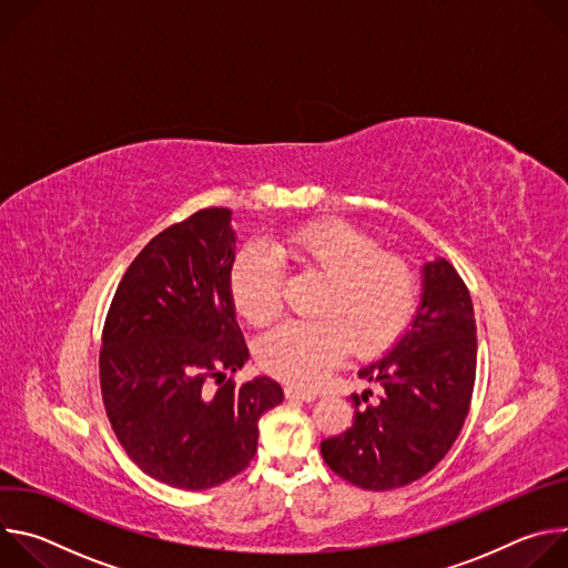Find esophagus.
<instances>
[{"label":"esophagus","mask_w":568,"mask_h":568,"mask_svg":"<svg viewBox=\"0 0 568 568\" xmlns=\"http://www.w3.org/2000/svg\"><path fill=\"white\" fill-rule=\"evenodd\" d=\"M285 397L287 399H298V402H312V399H316V393L314 390H303V388H296V386H285Z\"/></svg>","instance_id":"obj_1"}]
</instances>
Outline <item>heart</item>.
Instances as JSON below:
<instances>
[{
    "instance_id": "obj_1",
    "label": "heart",
    "mask_w": 568,
    "mask_h": 568,
    "mask_svg": "<svg viewBox=\"0 0 568 568\" xmlns=\"http://www.w3.org/2000/svg\"><path fill=\"white\" fill-rule=\"evenodd\" d=\"M281 263L321 281L316 318L285 321L258 342L261 366L292 386H314L348 348L362 359L384 353L416 312L420 285L409 263L382 254L373 235L348 222H318L235 256L229 292L252 326H267L281 310Z\"/></svg>"
}]
</instances>
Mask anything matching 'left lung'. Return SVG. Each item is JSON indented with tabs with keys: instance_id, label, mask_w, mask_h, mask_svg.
Instances as JSON below:
<instances>
[{
	"instance_id": "obj_1",
	"label": "left lung",
	"mask_w": 568,
	"mask_h": 568,
	"mask_svg": "<svg viewBox=\"0 0 568 568\" xmlns=\"http://www.w3.org/2000/svg\"><path fill=\"white\" fill-rule=\"evenodd\" d=\"M423 292L409 328L359 368L379 397L353 393L355 423L321 443V456L364 490H395L432 471L458 438L476 377V323L458 272L434 258L423 265Z\"/></svg>"
}]
</instances>
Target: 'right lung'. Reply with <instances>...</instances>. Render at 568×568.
<instances>
[{
	"instance_id": "add662e5",
	"label": "right lung",
	"mask_w": 568,
	"mask_h": 568,
	"mask_svg": "<svg viewBox=\"0 0 568 568\" xmlns=\"http://www.w3.org/2000/svg\"><path fill=\"white\" fill-rule=\"evenodd\" d=\"M231 211L202 209L154 235L112 298L99 357L101 393L128 456L180 490H209L250 465L258 420L283 402L267 375L235 386L250 351L229 274Z\"/></svg>"
}]
</instances>
